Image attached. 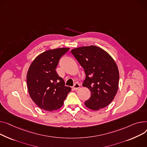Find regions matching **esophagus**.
<instances>
[{
  "label": "esophagus",
  "mask_w": 147,
  "mask_h": 147,
  "mask_svg": "<svg viewBox=\"0 0 147 147\" xmlns=\"http://www.w3.org/2000/svg\"><path fill=\"white\" fill-rule=\"evenodd\" d=\"M80 88V85L79 84H78V83H76L74 85V87H73V88L75 90H78V89H79Z\"/></svg>",
  "instance_id": "34e87169"
}]
</instances>
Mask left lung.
I'll list each match as a JSON object with an SVG mask.
<instances>
[{"label":"left lung","instance_id":"8db88e82","mask_svg":"<svg viewBox=\"0 0 147 147\" xmlns=\"http://www.w3.org/2000/svg\"><path fill=\"white\" fill-rule=\"evenodd\" d=\"M71 53L85 71L83 87L91 93L85 106L92 110L107 107L115 98L119 87V73L114 59L105 50L92 45L74 49Z\"/></svg>","mask_w":147,"mask_h":147}]
</instances>
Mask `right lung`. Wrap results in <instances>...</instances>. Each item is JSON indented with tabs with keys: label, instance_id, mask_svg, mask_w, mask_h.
I'll return each mask as SVG.
<instances>
[{
	"label": "right lung",
	"instance_id": "right-lung-1",
	"mask_svg": "<svg viewBox=\"0 0 147 147\" xmlns=\"http://www.w3.org/2000/svg\"><path fill=\"white\" fill-rule=\"evenodd\" d=\"M69 50L66 47L48 50L37 56L29 67L28 91L32 100L41 109L48 111L58 110L71 91L56 71L60 58Z\"/></svg>",
	"mask_w": 147,
	"mask_h": 147
}]
</instances>
